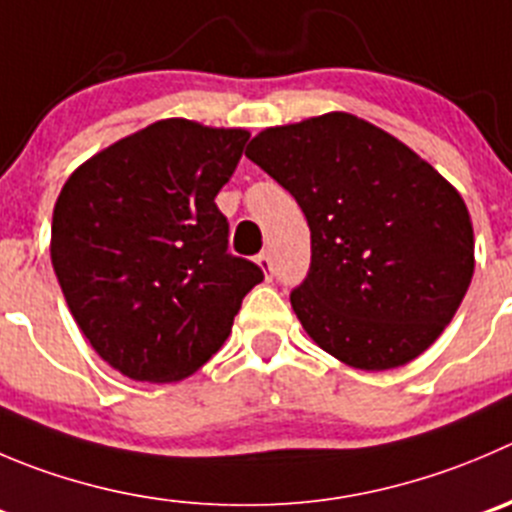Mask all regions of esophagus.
<instances>
[{"mask_svg":"<svg viewBox=\"0 0 512 512\" xmlns=\"http://www.w3.org/2000/svg\"><path fill=\"white\" fill-rule=\"evenodd\" d=\"M256 264H259V269L264 271L266 279H271V259H269V253H259V256H256Z\"/></svg>","mask_w":512,"mask_h":512,"instance_id":"obj_1","label":"esophagus"}]
</instances>
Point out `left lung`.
<instances>
[{
    "mask_svg": "<svg viewBox=\"0 0 512 512\" xmlns=\"http://www.w3.org/2000/svg\"><path fill=\"white\" fill-rule=\"evenodd\" d=\"M246 158L296 198L309 223V276L291 291L304 332L367 372L432 347L475 271L457 188L402 140L349 113L261 130Z\"/></svg>",
    "mask_w": 512,
    "mask_h": 512,
    "instance_id": "1",
    "label": "left lung"
}]
</instances>
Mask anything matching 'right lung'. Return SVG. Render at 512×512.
I'll list each match as a JSON object with an SVG mask.
<instances>
[{
    "label": "right lung",
    "mask_w": 512,
    "mask_h": 512,
    "mask_svg": "<svg viewBox=\"0 0 512 512\" xmlns=\"http://www.w3.org/2000/svg\"><path fill=\"white\" fill-rule=\"evenodd\" d=\"M248 130L168 118L107 145L62 186L50 256L97 354L138 382H180L231 334L264 274L228 253L216 196Z\"/></svg>",
    "instance_id": "1"
}]
</instances>
